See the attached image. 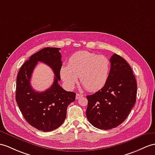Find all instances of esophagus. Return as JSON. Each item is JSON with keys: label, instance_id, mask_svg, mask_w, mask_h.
<instances>
[{"label": "esophagus", "instance_id": "obj_1", "mask_svg": "<svg viewBox=\"0 0 155 155\" xmlns=\"http://www.w3.org/2000/svg\"><path fill=\"white\" fill-rule=\"evenodd\" d=\"M84 97V95H82V94H79V93H77L76 94V97H75V98H76V99H80L81 97Z\"/></svg>", "mask_w": 155, "mask_h": 155}]
</instances>
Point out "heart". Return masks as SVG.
Here are the masks:
<instances>
[{"label":"heart","instance_id":"b5f03b06","mask_svg":"<svg viewBox=\"0 0 155 155\" xmlns=\"http://www.w3.org/2000/svg\"><path fill=\"white\" fill-rule=\"evenodd\" d=\"M109 71L110 61L106 56L83 51L70 56L68 66L61 68L60 74L68 88H74L80 76L81 85L87 90L96 91L106 84Z\"/></svg>","mask_w":155,"mask_h":155}]
</instances>
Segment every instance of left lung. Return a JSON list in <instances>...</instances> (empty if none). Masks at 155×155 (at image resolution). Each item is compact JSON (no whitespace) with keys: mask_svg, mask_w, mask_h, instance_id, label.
Listing matches in <instances>:
<instances>
[{"mask_svg":"<svg viewBox=\"0 0 155 155\" xmlns=\"http://www.w3.org/2000/svg\"><path fill=\"white\" fill-rule=\"evenodd\" d=\"M110 62V72L103 87L87 96V118L94 127L104 130L125 121L135 103L137 94L136 80L126 60L114 54Z\"/></svg>","mask_w":155,"mask_h":155,"instance_id":"8db88e82","label":"left lung"}]
</instances>
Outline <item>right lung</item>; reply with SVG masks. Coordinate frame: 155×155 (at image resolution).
<instances>
[{
  "label": "right lung",
  "instance_id": "1",
  "mask_svg": "<svg viewBox=\"0 0 155 155\" xmlns=\"http://www.w3.org/2000/svg\"><path fill=\"white\" fill-rule=\"evenodd\" d=\"M59 50L60 48L46 47L33 54L21 66L17 76L16 101L21 114L29 124L43 131H51L62 125L66 119L67 108L76 95L58 84L62 66ZM38 61L50 66L55 75L54 84L43 92H36L30 83Z\"/></svg>",
  "mask_w": 155,
  "mask_h": 155
}]
</instances>
